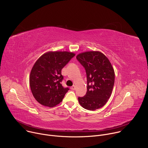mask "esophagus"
Masks as SVG:
<instances>
[{"mask_svg":"<svg viewBox=\"0 0 148 148\" xmlns=\"http://www.w3.org/2000/svg\"><path fill=\"white\" fill-rule=\"evenodd\" d=\"M72 90H74L75 89V87L74 86H73L72 87H71V88H70Z\"/></svg>","mask_w":148,"mask_h":148,"instance_id":"obj_1","label":"esophagus"}]
</instances>
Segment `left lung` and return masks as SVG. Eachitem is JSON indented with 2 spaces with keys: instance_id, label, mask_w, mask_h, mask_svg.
<instances>
[{
  "instance_id": "obj_1",
  "label": "left lung",
  "mask_w": 148,
  "mask_h": 148,
  "mask_svg": "<svg viewBox=\"0 0 148 148\" xmlns=\"http://www.w3.org/2000/svg\"><path fill=\"white\" fill-rule=\"evenodd\" d=\"M77 60L86 70L87 91L78 102L86 110L94 111L102 107L111 95L115 73L108 58L99 51L79 54Z\"/></svg>"
}]
</instances>
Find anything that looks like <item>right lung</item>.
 I'll return each mask as SVG.
<instances>
[{
	"mask_svg": "<svg viewBox=\"0 0 148 148\" xmlns=\"http://www.w3.org/2000/svg\"><path fill=\"white\" fill-rule=\"evenodd\" d=\"M74 56L67 51H50L36 61L29 82L33 95L40 104L53 107L62 101L69 88L62 86L61 70Z\"/></svg>",
	"mask_w": 148,
	"mask_h": 148,
	"instance_id": "1",
	"label": "right lung"
}]
</instances>
